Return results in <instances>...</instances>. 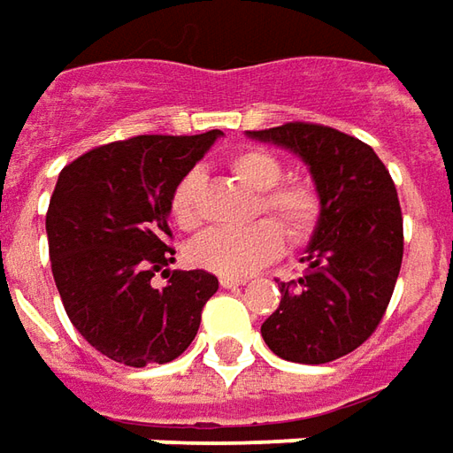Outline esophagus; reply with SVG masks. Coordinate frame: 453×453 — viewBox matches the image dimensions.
Masks as SVG:
<instances>
[{
	"label": "esophagus",
	"mask_w": 453,
	"mask_h": 453,
	"mask_svg": "<svg viewBox=\"0 0 453 453\" xmlns=\"http://www.w3.org/2000/svg\"><path fill=\"white\" fill-rule=\"evenodd\" d=\"M245 281L242 277H220V287L223 289H237V287H245Z\"/></svg>",
	"instance_id": "1"
}]
</instances>
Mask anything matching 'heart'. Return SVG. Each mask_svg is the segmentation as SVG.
<instances>
[{"mask_svg": "<svg viewBox=\"0 0 453 453\" xmlns=\"http://www.w3.org/2000/svg\"><path fill=\"white\" fill-rule=\"evenodd\" d=\"M227 166L252 191H259L257 211L277 218L289 237L303 240L314 233L321 218V198L309 183H281L284 164L272 151L250 147L233 154ZM201 172L191 169L176 181L172 191V216L186 230L196 227L201 220ZM284 230L270 218L240 227H211L188 245V259L196 267L223 277H245L280 255L284 248Z\"/></svg>", "mask_w": 453, "mask_h": 453, "instance_id": "obj_1", "label": "heart"}]
</instances>
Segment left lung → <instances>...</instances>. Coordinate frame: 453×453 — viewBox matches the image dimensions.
Returning a JSON list of instances; mask_svg holds the SVG:
<instances>
[{
    "mask_svg": "<svg viewBox=\"0 0 453 453\" xmlns=\"http://www.w3.org/2000/svg\"><path fill=\"white\" fill-rule=\"evenodd\" d=\"M299 154L321 198L309 267L281 281L280 309L262 324L272 353L331 363L365 343L385 316L403 265V211L390 172L365 142L314 122L248 132Z\"/></svg>",
    "mask_w": 453,
    "mask_h": 453,
    "instance_id": "left-lung-1",
    "label": "left lung"
}]
</instances>
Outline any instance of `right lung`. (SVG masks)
I'll list each match as a JSON object with an SVG mask.
<instances>
[{
  "instance_id": "obj_1",
  "label": "right lung",
  "mask_w": 453,
  "mask_h": 453,
  "mask_svg": "<svg viewBox=\"0 0 453 453\" xmlns=\"http://www.w3.org/2000/svg\"><path fill=\"white\" fill-rule=\"evenodd\" d=\"M218 137L211 129L110 142L58 176L46 213L50 272L71 324L115 363L144 368L179 358L218 292L211 272L166 270L173 186ZM157 271L170 277L161 290L150 287Z\"/></svg>"
}]
</instances>
